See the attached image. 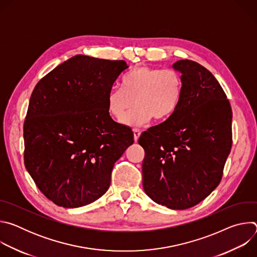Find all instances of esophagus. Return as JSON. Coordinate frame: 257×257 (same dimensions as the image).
<instances>
[{
  "instance_id": "34e87169",
  "label": "esophagus",
  "mask_w": 257,
  "mask_h": 257,
  "mask_svg": "<svg viewBox=\"0 0 257 257\" xmlns=\"http://www.w3.org/2000/svg\"><path fill=\"white\" fill-rule=\"evenodd\" d=\"M133 134H134V140H135V142H136V141L138 140V138H139L141 132H140V130H138V129H133Z\"/></svg>"
}]
</instances>
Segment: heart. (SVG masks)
<instances>
[{
	"instance_id": "heart-1",
	"label": "heart",
	"mask_w": 257,
	"mask_h": 257,
	"mask_svg": "<svg viewBox=\"0 0 257 257\" xmlns=\"http://www.w3.org/2000/svg\"><path fill=\"white\" fill-rule=\"evenodd\" d=\"M183 93V80L175 69L137 67L122 77L121 87L111 89L106 96L107 111L122 121L136 99L137 105L123 123L139 127L153 118L169 119L179 106Z\"/></svg>"
}]
</instances>
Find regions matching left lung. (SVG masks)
I'll list each match as a JSON object with an SVG mask.
<instances>
[{
	"instance_id": "8db88e82",
	"label": "left lung",
	"mask_w": 257,
	"mask_h": 257,
	"mask_svg": "<svg viewBox=\"0 0 257 257\" xmlns=\"http://www.w3.org/2000/svg\"><path fill=\"white\" fill-rule=\"evenodd\" d=\"M183 93L176 112L141 134L142 184L155 202L186 209L219 184L232 148V108L211 73L191 60L174 63Z\"/></svg>"
}]
</instances>
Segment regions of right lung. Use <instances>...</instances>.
Listing matches in <instances>:
<instances>
[{"label":"right lung","instance_id":"1","mask_svg":"<svg viewBox=\"0 0 257 257\" xmlns=\"http://www.w3.org/2000/svg\"><path fill=\"white\" fill-rule=\"evenodd\" d=\"M125 61L77 55L35 85L23 125L24 165L42 193L74 208L101 197L115 163L134 142L115 122L106 96Z\"/></svg>","mask_w":257,"mask_h":257}]
</instances>
